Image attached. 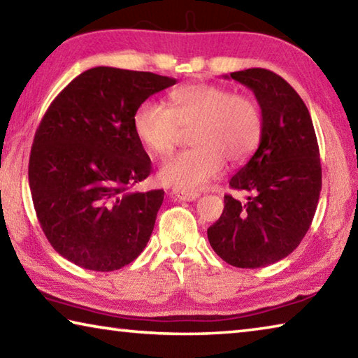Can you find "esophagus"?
Masks as SVG:
<instances>
[{
    "label": "esophagus",
    "mask_w": 358,
    "mask_h": 358,
    "mask_svg": "<svg viewBox=\"0 0 358 358\" xmlns=\"http://www.w3.org/2000/svg\"><path fill=\"white\" fill-rule=\"evenodd\" d=\"M171 196L173 199H177V201H183V202H192V201H196V199H199L197 192H185L180 189H173L171 192Z\"/></svg>",
    "instance_id": "obj_1"
}]
</instances>
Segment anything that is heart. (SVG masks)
I'll return each mask as SVG.
<instances>
[{
    "label": "heart",
    "instance_id": "b5f03b06",
    "mask_svg": "<svg viewBox=\"0 0 358 358\" xmlns=\"http://www.w3.org/2000/svg\"><path fill=\"white\" fill-rule=\"evenodd\" d=\"M171 108L153 99L137 106L134 134L151 153L164 156L191 129V150L162 162L159 180L175 189L199 191L222 172L226 159L240 164L254 155L264 134L259 102L213 83H191L169 94Z\"/></svg>",
    "mask_w": 358,
    "mask_h": 358
}]
</instances>
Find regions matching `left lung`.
<instances>
[{"label":"left lung","instance_id":"8db88e82","mask_svg":"<svg viewBox=\"0 0 358 358\" xmlns=\"http://www.w3.org/2000/svg\"><path fill=\"white\" fill-rule=\"evenodd\" d=\"M226 77L256 96L264 134L256 153L229 181L248 192L246 201L224 196L222 215L207 234L227 264L259 268L287 257L311 226L322 187L319 145L305 102L282 77L262 68Z\"/></svg>","mask_w":358,"mask_h":358}]
</instances>
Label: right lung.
Listing matches in <instances>:
<instances>
[{
	"label": "right lung",
	"mask_w": 358,
	"mask_h": 358,
	"mask_svg": "<svg viewBox=\"0 0 358 358\" xmlns=\"http://www.w3.org/2000/svg\"><path fill=\"white\" fill-rule=\"evenodd\" d=\"M175 83L98 66L47 108L29 155V189L47 240L69 262L113 271L147 246L164 191H129L151 171L132 117L141 102Z\"/></svg>",
	"instance_id": "add662e5"
}]
</instances>
